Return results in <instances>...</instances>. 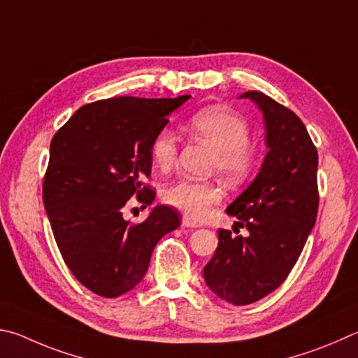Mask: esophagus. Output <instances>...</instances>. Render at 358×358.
<instances>
[{"label":"esophagus","mask_w":358,"mask_h":358,"mask_svg":"<svg viewBox=\"0 0 358 358\" xmlns=\"http://www.w3.org/2000/svg\"><path fill=\"white\" fill-rule=\"evenodd\" d=\"M182 227H184V228H198V223L192 222L189 217H184V218H182Z\"/></svg>","instance_id":"obj_1"}]
</instances>
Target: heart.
<instances>
[{"label":"heart","instance_id":"1","mask_svg":"<svg viewBox=\"0 0 358 358\" xmlns=\"http://www.w3.org/2000/svg\"><path fill=\"white\" fill-rule=\"evenodd\" d=\"M192 136L214 149V169L229 182L245 179L253 166L255 155L248 146V125L243 119L220 106L206 108L193 115L185 124ZM150 157L155 166L166 171L178 157V138L171 130H160L150 143ZM163 201L184 212L193 220L208 215L209 208L222 199L220 187L212 182H198L180 178L163 190Z\"/></svg>","mask_w":358,"mask_h":358}]
</instances>
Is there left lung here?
I'll return each mask as SVG.
<instances>
[{"instance_id": "8db88e82", "label": "left lung", "mask_w": 358, "mask_h": 358, "mask_svg": "<svg viewBox=\"0 0 358 358\" xmlns=\"http://www.w3.org/2000/svg\"><path fill=\"white\" fill-rule=\"evenodd\" d=\"M267 154L258 174L227 208L250 236L218 231L204 281L224 302L248 305L277 289L296 266L317 215V150L296 113L258 91Z\"/></svg>"}]
</instances>
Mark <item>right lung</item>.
Segmentation results:
<instances>
[{"instance_id":"right-lung-1","label":"right lung","mask_w":358,"mask_h":358,"mask_svg":"<svg viewBox=\"0 0 358 358\" xmlns=\"http://www.w3.org/2000/svg\"><path fill=\"white\" fill-rule=\"evenodd\" d=\"M190 96L113 97L87 103L56 131L43 180V206L58 248L73 277L102 297H119L140 283L163 236L180 214L159 204L130 224L122 209L131 196L155 199L150 143L168 116Z\"/></svg>"}]
</instances>
